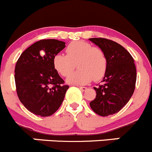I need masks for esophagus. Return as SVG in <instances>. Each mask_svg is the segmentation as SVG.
Listing matches in <instances>:
<instances>
[{"instance_id": "34e87169", "label": "esophagus", "mask_w": 152, "mask_h": 152, "mask_svg": "<svg viewBox=\"0 0 152 152\" xmlns=\"http://www.w3.org/2000/svg\"><path fill=\"white\" fill-rule=\"evenodd\" d=\"M79 89L82 91H85L87 90V88L86 87H79Z\"/></svg>"}]
</instances>
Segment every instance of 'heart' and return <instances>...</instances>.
I'll use <instances>...</instances> for the list:
<instances>
[{
    "mask_svg": "<svg viewBox=\"0 0 152 152\" xmlns=\"http://www.w3.org/2000/svg\"><path fill=\"white\" fill-rule=\"evenodd\" d=\"M67 56L58 53L53 57L55 70L62 76H70L76 64L79 70L67 79V82L77 85H86L94 79L99 81L104 77L107 67V60L102 49L92 47L83 41L73 42L66 48Z\"/></svg>",
    "mask_w": 152,
    "mask_h": 152,
    "instance_id": "1",
    "label": "heart"
}]
</instances>
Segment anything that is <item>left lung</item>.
I'll return each instance as SVG.
<instances>
[{"mask_svg": "<svg viewBox=\"0 0 152 152\" xmlns=\"http://www.w3.org/2000/svg\"><path fill=\"white\" fill-rule=\"evenodd\" d=\"M103 50L107 60L102 85L94 88L91 109L102 117L113 115L128 103L135 89L137 70L132 55L120 45L103 38L89 39Z\"/></svg>", "mask_w": 152, "mask_h": 152, "instance_id": "left-lung-1", "label": "left lung"}]
</instances>
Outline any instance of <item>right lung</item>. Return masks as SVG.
<instances>
[{
  "label": "right lung",
  "instance_id": "1",
  "mask_svg": "<svg viewBox=\"0 0 152 152\" xmlns=\"http://www.w3.org/2000/svg\"><path fill=\"white\" fill-rule=\"evenodd\" d=\"M65 48V42L43 39L25 50L15 68L16 91L20 102L31 113L49 117L64 100L68 85H64L53 64V57Z\"/></svg>",
  "mask_w": 152,
  "mask_h": 152
}]
</instances>
